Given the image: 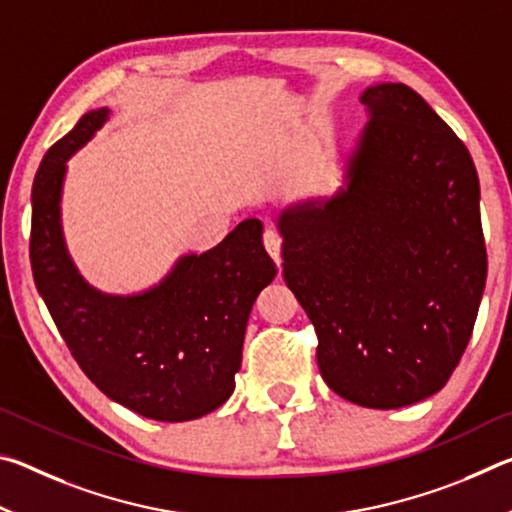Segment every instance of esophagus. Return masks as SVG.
Wrapping results in <instances>:
<instances>
[{
  "label": "esophagus",
  "instance_id": "esophagus-1",
  "mask_svg": "<svg viewBox=\"0 0 512 512\" xmlns=\"http://www.w3.org/2000/svg\"><path fill=\"white\" fill-rule=\"evenodd\" d=\"M264 246L268 250V255L273 257V262L280 266L282 264V237L277 235L275 230H266L264 232Z\"/></svg>",
  "mask_w": 512,
  "mask_h": 512
}]
</instances>
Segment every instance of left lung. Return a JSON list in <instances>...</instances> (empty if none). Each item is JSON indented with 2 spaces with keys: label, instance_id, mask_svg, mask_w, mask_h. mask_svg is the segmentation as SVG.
<instances>
[{
  "label": "left lung",
  "instance_id": "1",
  "mask_svg": "<svg viewBox=\"0 0 512 512\" xmlns=\"http://www.w3.org/2000/svg\"><path fill=\"white\" fill-rule=\"evenodd\" d=\"M359 101L343 185L275 223L327 386L402 409L447 384L472 336L488 273L481 189L470 151L409 85H370Z\"/></svg>",
  "mask_w": 512,
  "mask_h": 512
}]
</instances>
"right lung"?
<instances>
[{
  "instance_id": "obj_1",
  "label": "right lung",
  "mask_w": 512,
  "mask_h": 512,
  "mask_svg": "<svg viewBox=\"0 0 512 512\" xmlns=\"http://www.w3.org/2000/svg\"><path fill=\"white\" fill-rule=\"evenodd\" d=\"M108 119L110 108L85 112L40 164L31 192L33 280L101 393L151 420L203 418L235 391L250 311L277 268L262 244V221L246 219L219 246L180 255L149 289L92 287L67 250L60 201L67 160Z\"/></svg>"
}]
</instances>
